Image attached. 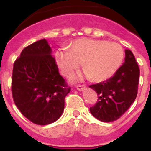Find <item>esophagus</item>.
Instances as JSON below:
<instances>
[{
	"label": "esophagus",
	"instance_id": "esophagus-1",
	"mask_svg": "<svg viewBox=\"0 0 151 151\" xmlns=\"http://www.w3.org/2000/svg\"><path fill=\"white\" fill-rule=\"evenodd\" d=\"M76 88L77 90H78L79 91H82L85 90V89L86 88V87H85V85H78V86H76Z\"/></svg>",
	"mask_w": 151,
	"mask_h": 151
}]
</instances>
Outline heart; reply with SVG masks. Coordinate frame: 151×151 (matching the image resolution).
<instances>
[{"instance_id": "1", "label": "heart", "mask_w": 151, "mask_h": 151, "mask_svg": "<svg viewBox=\"0 0 151 151\" xmlns=\"http://www.w3.org/2000/svg\"><path fill=\"white\" fill-rule=\"evenodd\" d=\"M123 57V50L119 44L91 38L76 40L69 50L59 49L55 53L56 63L63 75L69 76L82 63L83 75L73 76L72 79L85 77L94 82H102L113 76Z\"/></svg>"}]
</instances>
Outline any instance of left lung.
<instances>
[{"instance_id": "left-lung-1", "label": "left lung", "mask_w": 151, "mask_h": 151, "mask_svg": "<svg viewBox=\"0 0 151 151\" xmlns=\"http://www.w3.org/2000/svg\"><path fill=\"white\" fill-rule=\"evenodd\" d=\"M125 62L113 76L89 86L98 94V101L90 107L93 116L104 122L118 119L133 104L138 94L140 70L130 50H125Z\"/></svg>"}]
</instances>
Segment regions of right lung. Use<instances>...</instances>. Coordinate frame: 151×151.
<instances>
[{"mask_svg":"<svg viewBox=\"0 0 151 151\" xmlns=\"http://www.w3.org/2000/svg\"><path fill=\"white\" fill-rule=\"evenodd\" d=\"M59 73L45 38L22 50L13 64L12 94L25 117L37 125L53 123L62 115L70 91Z\"/></svg>","mask_w":151,"mask_h":151,"instance_id":"obj_1","label":"right lung"}]
</instances>
